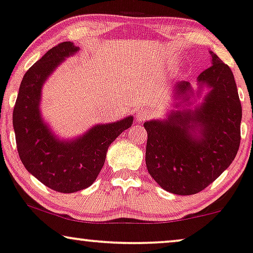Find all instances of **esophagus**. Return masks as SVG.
Returning a JSON list of instances; mask_svg holds the SVG:
<instances>
[{
	"mask_svg": "<svg viewBox=\"0 0 253 253\" xmlns=\"http://www.w3.org/2000/svg\"><path fill=\"white\" fill-rule=\"evenodd\" d=\"M152 117V112L149 110H139L136 112V120L137 121H145Z\"/></svg>",
	"mask_w": 253,
	"mask_h": 253,
	"instance_id": "1",
	"label": "esophagus"
}]
</instances>
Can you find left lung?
Wrapping results in <instances>:
<instances>
[{"label": "left lung", "mask_w": 253, "mask_h": 253, "mask_svg": "<svg viewBox=\"0 0 253 253\" xmlns=\"http://www.w3.org/2000/svg\"><path fill=\"white\" fill-rule=\"evenodd\" d=\"M211 66L189 82L174 85L175 110L165 119L143 124L148 134L146 166L165 190L176 195L200 193L231 165L241 143L242 105L231 70L210 51ZM204 87L202 103L189 109Z\"/></svg>", "instance_id": "1"}]
</instances>
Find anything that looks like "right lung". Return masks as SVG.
<instances>
[{"label": "right lung", "mask_w": 253, "mask_h": 253, "mask_svg": "<svg viewBox=\"0 0 253 253\" xmlns=\"http://www.w3.org/2000/svg\"><path fill=\"white\" fill-rule=\"evenodd\" d=\"M79 47L63 42L35 63L22 79L12 113L16 145L22 164L38 181L58 193H76L95 181L108 147L133 124V116L94 125L73 139H59L41 112L42 87L65 58Z\"/></svg>", "instance_id": "1"}]
</instances>
